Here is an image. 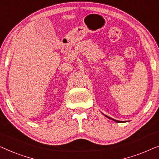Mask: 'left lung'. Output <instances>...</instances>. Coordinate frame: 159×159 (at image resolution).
<instances>
[{
    "mask_svg": "<svg viewBox=\"0 0 159 159\" xmlns=\"http://www.w3.org/2000/svg\"><path fill=\"white\" fill-rule=\"evenodd\" d=\"M105 116H106V117H108V119H112V120H114V121H116V122H118V123H120V122H124V121H118V120H116V119H114L111 118V117H109V116H106V115H105Z\"/></svg>",
    "mask_w": 159,
    "mask_h": 159,
    "instance_id": "8db88e82",
    "label": "left lung"
}]
</instances>
